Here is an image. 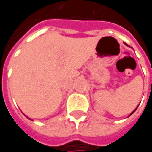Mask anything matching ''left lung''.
Here are the masks:
<instances>
[{"label": "left lung", "instance_id": "1", "mask_svg": "<svg viewBox=\"0 0 152 152\" xmlns=\"http://www.w3.org/2000/svg\"><path fill=\"white\" fill-rule=\"evenodd\" d=\"M125 45H127V44H125ZM127 46H128V45H127ZM136 110H137V109H135V111H136ZM135 111H133V112H132V113H131L129 114V116H130V115H131V114H132V113H134Z\"/></svg>", "mask_w": 152, "mask_h": 152}]
</instances>
